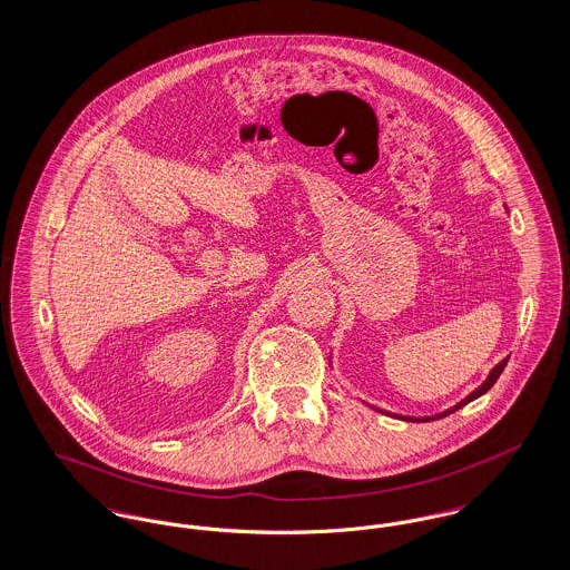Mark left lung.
Segmentation results:
<instances>
[{
  "instance_id": "8db88e82",
  "label": "left lung",
  "mask_w": 570,
  "mask_h": 570,
  "mask_svg": "<svg viewBox=\"0 0 570 570\" xmlns=\"http://www.w3.org/2000/svg\"><path fill=\"white\" fill-rule=\"evenodd\" d=\"M507 363H509V356L507 358H502L491 372H489L488 379L485 382L479 386V389H474L468 397H463L460 404H455L453 407H449V410H444V412H438V414H432V416H406V414H391V412H386V410H380V407H374V410H379L382 414H391V416H397V419H402V421H412V423H425V421H434V419H442V416H446V414H451V412H455V410H460V407L465 406V404H470V402H474L476 397H481V395H485L489 389L493 386V382L500 379V374H502V370L507 367Z\"/></svg>"
}]
</instances>
